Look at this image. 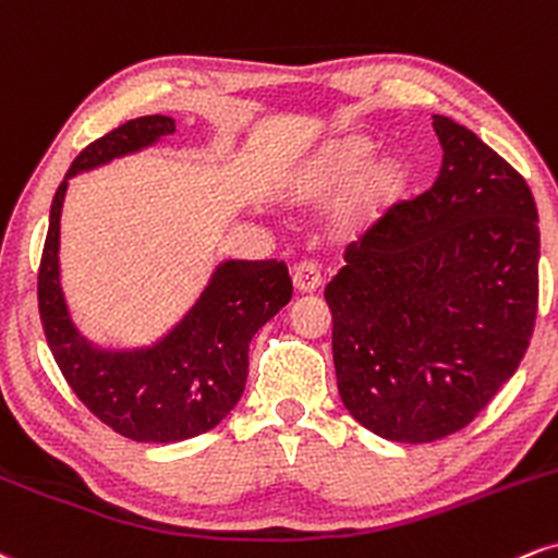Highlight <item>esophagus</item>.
Returning a JSON list of instances; mask_svg holds the SVG:
<instances>
[{
	"label": "esophagus",
	"instance_id": "esophagus-1",
	"mask_svg": "<svg viewBox=\"0 0 558 558\" xmlns=\"http://www.w3.org/2000/svg\"><path fill=\"white\" fill-rule=\"evenodd\" d=\"M292 284L298 292H316L320 287V271L316 264H298L292 268Z\"/></svg>",
	"mask_w": 558,
	"mask_h": 558
}]
</instances>
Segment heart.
I'll use <instances>...</instances> for the list:
<instances>
[{
    "mask_svg": "<svg viewBox=\"0 0 558 558\" xmlns=\"http://www.w3.org/2000/svg\"><path fill=\"white\" fill-rule=\"evenodd\" d=\"M378 156V146L365 135H352L339 141L337 146L329 148L318 163V182L329 187H352L347 195L342 216L350 227H368L373 219H378L386 208L395 206L402 198L408 187V169L399 161H381L372 170L373 161ZM372 172L368 173L367 169ZM366 177L363 178L362 174Z\"/></svg>",
    "mask_w": 558,
    "mask_h": 558,
    "instance_id": "b5f03b06",
    "label": "heart"
}]
</instances>
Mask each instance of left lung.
I'll return each mask as SVG.
<instances>
[{
  "instance_id": "left-lung-1",
  "label": "left lung",
  "mask_w": 558,
  "mask_h": 558,
  "mask_svg": "<svg viewBox=\"0 0 558 558\" xmlns=\"http://www.w3.org/2000/svg\"><path fill=\"white\" fill-rule=\"evenodd\" d=\"M436 182L344 251L326 284L333 368L371 434L428 444L460 430L525 357L538 313V208L473 130L434 114Z\"/></svg>"
}]
</instances>
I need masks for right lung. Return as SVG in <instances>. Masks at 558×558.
Segmentation results:
<instances>
[{
  "label": "right lung",
  "instance_id": "1",
  "mask_svg": "<svg viewBox=\"0 0 558 558\" xmlns=\"http://www.w3.org/2000/svg\"><path fill=\"white\" fill-rule=\"evenodd\" d=\"M172 133V117H137L77 154L51 201L38 268V313L64 381L98 421L146 444L185 441L225 421L245 391L251 339L292 298L284 260H225L180 324L150 347L104 350L75 329L59 284L68 182Z\"/></svg>",
  "mask_w": 558,
  "mask_h": 558
}]
</instances>
